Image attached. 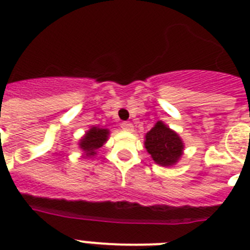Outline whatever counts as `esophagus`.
Returning <instances> with one entry per match:
<instances>
[{"mask_svg": "<svg viewBox=\"0 0 250 250\" xmlns=\"http://www.w3.org/2000/svg\"><path fill=\"white\" fill-rule=\"evenodd\" d=\"M121 129L126 130V131H132V129H134V125H132L131 123H129V121H124V123L121 124Z\"/></svg>", "mask_w": 250, "mask_h": 250, "instance_id": "esophagus-1", "label": "esophagus"}]
</instances>
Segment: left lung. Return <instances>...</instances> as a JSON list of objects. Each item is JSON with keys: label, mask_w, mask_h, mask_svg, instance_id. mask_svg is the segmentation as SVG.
I'll list each match as a JSON object with an SVG mask.
<instances>
[{"label": "left lung", "mask_w": 250, "mask_h": 250, "mask_svg": "<svg viewBox=\"0 0 250 250\" xmlns=\"http://www.w3.org/2000/svg\"><path fill=\"white\" fill-rule=\"evenodd\" d=\"M145 139L147 152L152 160L161 167H171L182 156L184 149L182 139L161 121L156 123L155 126L145 135Z\"/></svg>", "instance_id": "8db88e82"}]
</instances>
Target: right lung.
I'll return each mask as SVG.
<instances>
[{"label": "right lung", "instance_id": "obj_1", "mask_svg": "<svg viewBox=\"0 0 250 250\" xmlns=\"http://www.w3.org/2000/svg\"><path fill=\"white\" fill-rule=\"evenodd\" d=\"M107 135H109V130L95 126L86 132V135L80 141V147L86 152V156L95 155L96 150L105 144Z\"/></svg>", "mask_w": 250, "mask_h": 250}]
</instances>
